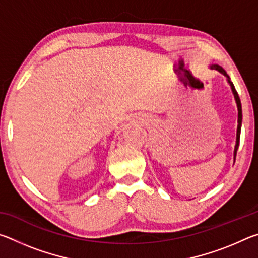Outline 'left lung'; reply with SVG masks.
<instances>
[{"label":"left lung","instance_id":"1","mask_svg":"<svg viewBox=\"0 0 258 258\" xmlns=\"http://www.w3.org/2000/svg\"><path fill=\"white\" fill-rule=\"evenodd\" d=\"M209 68L211 69H215L218 73H221L222 75H224L226 77V81H228L229 85L231 87V91H232L233 93V97L235 100V103H237V108H238V127H237V139H235V146H234V151H233V163L235 160V155H237V150L239 148V142H240V133H241V125H242V108H241V101H240V98L237 93V91H235V87L233 85V83L231 82L230 77L226 72L224 71L223 68L221 66H218V64H209Z\"/></svg>","mask_w":258,"mask_h":258}]
</instances>
